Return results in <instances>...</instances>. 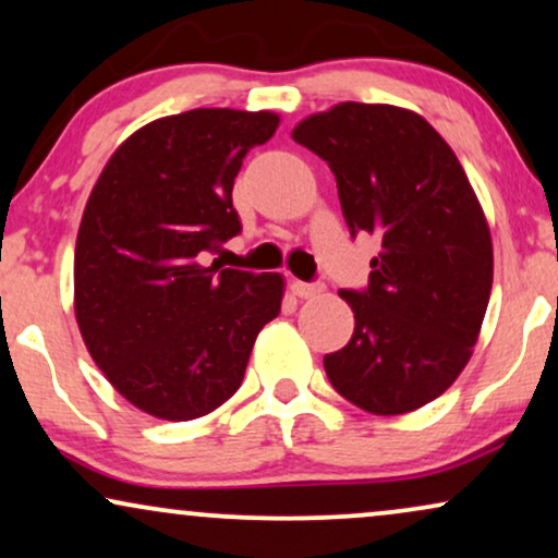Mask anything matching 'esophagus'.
Returning <instances> with one entry per match:
<instances>
[{
	"label": "esophagus",
	"instance_id": "obj_1",
	"mask_svg": "<svg viewBox=\"0 0 558 558\" xmlns=\"http://www.w3.org/2000/svg\"><path fill=\"white\" fill-rule=\"evenodd\" d=\"M291 288L299 299H316V295L324 293L322 283H303V280H293Z\"/></svg>",
	"mask_w": 558,
	"mask_h": 558
}]
</instances>
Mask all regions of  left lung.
<instances>
[{"mask_svg": "<svg viewBox=\"0 0 558 558\" xmlns=\"http://www.w3.org/2000/svg\"><path fill=\"white\" fill-rule=\"evenodd\" d=\"M295 144L327 161L352 234L380 239L365 291H342L355 329L324 355L335 391L380 417L407 414L466 368L492 293L482 203L446 138L414 110L340 102L303 118Z\"/></svg>", "mask_w": 558, "mask_h": 558, "instance_id": "1", "label": "left lung"}]
</instances>
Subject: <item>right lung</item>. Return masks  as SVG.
I'll return each instance as SVG.
<instances>
[{
	"label": "right lung",
	"instance_id": "add662e5",
	"mask_svg": "<svg viewBox=\"0 0 558 558\" xmlns=\"http://www.w3.org/2000/svg\"><path fill=\"white\" fill-rule=\"evenodd\" d=\"M270 110L197 108L146 123L92 187L74 250V314L112 389L157 420L214 412L242 386L259 329L280 314V272L203 257L242 231L231 190Z\"/></svg>",
	"mask_w": 558,
	"mask_h": 558
}]
</instances>
